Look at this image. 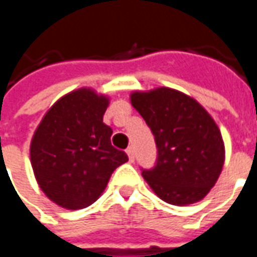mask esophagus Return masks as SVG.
Here are the masks:
<instances>
[{
	"label": "esophagus",
	"instance_id": "34e87169",
	"mask_svg": "<svg viewBox=\"0 0 257 257\" xmlns=\"http://www.w3.org/2000/svg\"><path fill=\"white\" fill-rule=\"evenodd\" d=\"M125 152H127V155H128L130 162H134V158H136V155H134V148H133V147H128V148L125 150Z\"/></svg>",
	"mask_w": 257,
	"mask_h": 257
}]
</instances>
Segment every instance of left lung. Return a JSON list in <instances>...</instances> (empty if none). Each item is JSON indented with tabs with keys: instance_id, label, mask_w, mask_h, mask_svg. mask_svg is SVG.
Masks as SVG:
<instances>
[{
	"instance_id": "obj_1",
	"label": "left lung",
	"mask_w": 257,
	"mask_h": 257,
	"mask_svg": "<svg viewBox=\"0 0 257 257\" xmlns=\"http://www.w3.org/2000/svg\"><path fill=\"white\" fill-rule=\"evenodd\" d=\"M132 105L151 128L157 162L143 169L155 194L173 206L201 200L224 165V143L213 117L190 96L171 88L132 93Z\"/></svg>"
}]
</instances>
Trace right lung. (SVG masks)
Wrapping results in <instances>:
<instances>
[{"mask_svg": "<svg viewBox=\"0 0 257 257\" xmlns=\"http://www.w3.org/2000/svg\"><path fill=\"white\" fill-rule=\"evenodd\" d=\"M109 100L92 89H78L44 114L31 144L33 172L44 194L58 206L78 210L103 193L113 171L128 161L111 146L103 123Z\"/></svg>", "mask_w": 257, "mask_h": 257, "instance_id": "obj_1", "label": "right lung"}]
</instances>
